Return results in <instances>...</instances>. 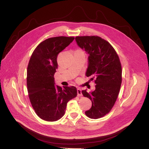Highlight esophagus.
Masks as SVG:
<instances>
[{
    "instance_id": "1",
    "label": "esophagus",
    "mask_w": 149,
    "mask_h": 149,
    "mask_svg": "<svg viewBox=\"0 0 149 149\" xmlns=\"http://www.w3.org/2000/svg\"><path fill=\"white\" fill-rule=\"evenodd\" d=\"M77 95H78V96H80L83 95L82 92H81V89L80 88H77Z\"/></svg>"
}]
</instances>
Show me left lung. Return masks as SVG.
I'll return each mask as SVG.
<instances>
[{
	"label": "left lung",
	"mask_w": 149,
	"mask_h": 149,
	"mask_svg": "<svg viewBox=\"0 0 149 149\" xmlns=\"http://www.w3.org/2000/svg\"><path fill=\"white\" fill-rule=\"evenodd\" d=\"M75 40L88 55L85 75L91 76L96 84L94 91H82L84 96L92 101L85 114L91 119L100 118L111 111L118 97L122 84L121 64L113 47L102 38L83 36Z\"/></svg>",
	"instance_id": "obj_1"
}]
</instances>
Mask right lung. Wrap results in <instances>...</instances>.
I'll use <instances>...</instances> for the list:
<instances>
[{
    "instance_id": "obj_1",
    "label": "right lung",
    "mask_w": 149,
    "mask_h": 149,
    "mask_svg": "<svg viewBox=\"0 0 149 149\" xmlns=\"http://www.w3.org/2000/svg\"><path fill=\"white\" fill-rule=\"evenodd\" d=\"M74 39L63 36L48 38L37 46L30 59L27 71L29 96L36 113L44 120L61 119L67 103L77 95L75 86L55 85L54 77L57 55Z\"/></svg>"
}]
</instances>
